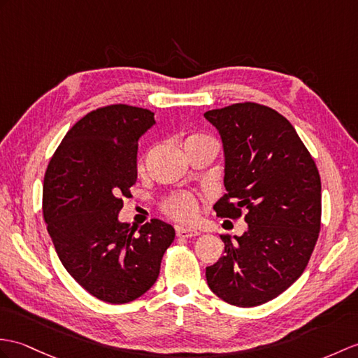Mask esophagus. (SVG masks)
I'll return each mask as SVG.
<instances>
[{"label":"esophagus","mask_w":358,"mask_h":358,"mask_svg":"<svg viewBox=\"0 0 358 358\" xmlns=\"http://www.w3.org/2000/svg\"><path fill=\"white\" fill-rule=\"evenodd\" d=\"M199 235L198 230L194 229H185V227H177V236L178 238H195Z\"/></svg>","instance_id":"1"}]
</instances>
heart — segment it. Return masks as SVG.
<instances>
[{
  "instance_id": "1",
  "label": "heart",
  "mask_w": 358,
  "mask_h": 358,
  "mask_svg": "<svg viewBox=\"0 0 358 358\" xmlns=\"http://www.w3.org/2000/svg\"><path fill=\"white\" fill-rule=\"evenodd\" d=\"M199 141H210L215 143L213 138L204 134H195L190 136L186 140V146L190 143H199ZM199 209V199L195 194L186 192V190H180V192H172L166 196L162 203V210L172 220L178 222H190L196 218Z\"/></svg>"
}]
</instances>
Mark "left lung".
Returning a JSON list of instances; mask_svg holds the SVG:
<instances>
[{"mask_svg": "<svg viewBox=\"0 0 358 358\" xmlns=\"http://www.w3.org/2000/svg\"><path fill=\"white\" fill-rule=\"evenodd\" d=\"M220 131L227 194L213 206L239 220L243 236L221 235L224 256L206 268L209 288L224 302L252 308L294 284L310 262L322 222V185L310 151L284 115L241 102L204 113Z\"/></svg>", "mask_w": 358, "mask_h": 358, "instance_id": "left-lung-1", "label": "left lung"}]
</instances>
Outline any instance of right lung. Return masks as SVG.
<instances>
[{
    "mask_svg": "<svg viewBox=\"0 0 358 358\" xmlns=\"http://www.w3.org/2000/svg\"><path fill=\"white\" fill-rule=\"evenodd\" d=\"M154 123L152 111L127 103L90 111L66 132L44 176L43 215L56 253L71 278L106 303L145 294L176 238L160 220L138 231L117 220L137 181L138 137Z\"/></svg>",
    "mask_w": 358,
    "mask_h": 358,
    "instance_id": "add662e5",
    "label": "right lung"
}]
</instances>
